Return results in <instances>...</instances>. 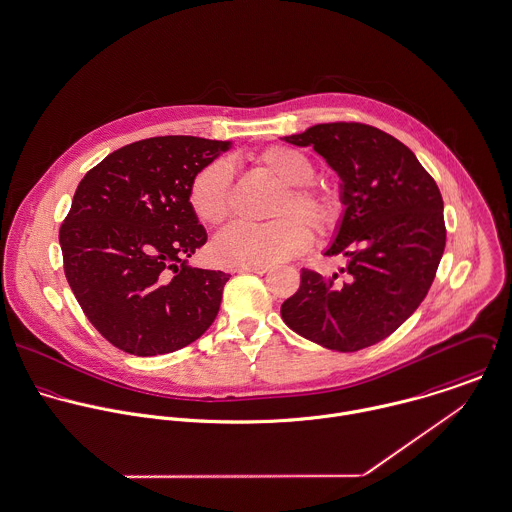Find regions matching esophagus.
<instances>
[{"mask_svg":"<svg viewBox=\"0 0 512 512\" xmlns=\"http://www.w3.org/2000/svg\"><path fill=\"white\" fill-rule=\"evenodd\" d=\"M269 269H271L269 265H239L237 273H257V275H263Z\"/></svg>","mask_w":512,"mask_h":512,"instance_id":"esophagus-1","label":"esophagus"}]
</instances>
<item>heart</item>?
Returning <instances> with one entry per match:
<instances>
[{
  "instance_id": "1",
  "label": "heart",
  "mask_w": 512,
  "mask_h": 512,
  "mask_svg": "<svg viewBox=\"0 0 512 512\" xmlns=\"http://www.w3.org/2000/svg\"><path fill=\"white\" fill-rule=\"evenodd\" d=\"M253 166L285 186L275 196L267 225L233 223L211 243V253L225 265H271L303 253L310 245V231L299 219L324 233L338 221V204L308 184L314 180V166L307 156L289 146H267L251 156ZM190 205L204 225H219L229 215L231 172L225 162H211L190 184Z\"/></svg>"
}]
</instances>
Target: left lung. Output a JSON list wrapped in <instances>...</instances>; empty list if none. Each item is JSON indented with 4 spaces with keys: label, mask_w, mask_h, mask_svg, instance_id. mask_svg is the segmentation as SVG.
Returning <instances> with one entry per match:
<instances>
[{
    "label": "left lung",
    "mask_w": 512,
    "mask_h": 512,
    "mask_svg": "<svg viewBox=\"0 0 512 512\" xmlns=\"http://www.w3.org/2000/svg\"><path fill=\"white\" fill-rule=\"evenodd\" d=\"M281 140L312 146L338 174L344 209L324 255L346 259L332 277L303 269L281 316L328 350L368 348L408 320L435 279L445 249L439 188L406 144L368 124H316Z\"/></svg>",
    "instance_id": "8db88e82"
}]
</instances>
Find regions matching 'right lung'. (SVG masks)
I'll return each instance as SVG.
<instances>
[{
    "mask_svg": "<svg viewBox=\"0 0 512 512\" xmlns=\"http://www.w3.org/2000/svg\"><path fill=\"white\" fill-rule=\"evenodd\" d=\"M231 146L146 138L108 154L81 180L59 243L79 305L112 346L134 356L168 354L215 320L229 275L190 265L207 241L190 184Z\"/></svg>",
    "mask_w": 512,
    "mask_h": 512,
    "instance_id": "1",
    "label": "right lung"
}]
</instances>
